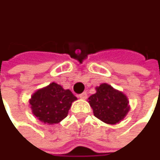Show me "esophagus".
<instances>
[{
    "instance_id": "obj_1",
    "label": "esophagus",
    "mask_w": 160,
    "mask_h": 160,
    "mask_svg": "<svg viewBox=\"0 0 160 160\" xmlns=\"http://www.w3.org/2000/svg\"><path fill=\"white\" fill-rule=\"evenodd\" d=\"M78 98H81V99H86V98H87V94L84 92V93H82V94L79 95V96H78Z\"/></svg>"
}]
</instances>
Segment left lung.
<instances>
[{
  "mask_svg": "<svg viewBox=\"0 0 160 160\" xmlns=\"http://www.w3.org/2000/svg\"><path fill=\"white\" fill-rule=\"evenodd\" d=\"M96 91L88 98L94 115L108 125H116L123 121L130 110L128 97L108 83L97 86Z\"/></svg>",
  "mask_w": 160,
  "mask_h": 160,
  "instance_id": "8db88e82",
  "label": "left lung"
}]
</instances>
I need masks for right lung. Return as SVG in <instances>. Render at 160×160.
<instances>
[{"instance_id":"1","label":"right lung","mask_w":160,"mask_h":160,"mask_svg":"<svg viewBox=\"0 0 160 160\" xmlns=\"http://www.w3.org/2000/svg\"><path fill=\"white\" fill-rule=\"evenodd\" d=\"M75 100L77 98L69 89L65 90L60 84L51 82L32 94L29 99V106L39 121L54 125L67 116Z\"/></svg>"}]
</instances>
